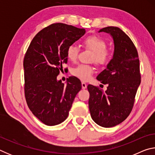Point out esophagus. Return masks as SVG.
<instances>
[{
	"label": "esophagus",
	"mask_w": 155,
	"mask_h": 155,
	"mask_svg": "<svg viewBox=\"0 0 155 155\" xmlns=\"http://www.w3.org/2000/svg\"><path fill=\"white\" fill-rule=\"evenodd\" d=\"M81 85H82V89H83V90H85V89L87 88V84L84 82H82V83H81Z\"/></svg>",
	"instance_id": "1"
}]
</instances>
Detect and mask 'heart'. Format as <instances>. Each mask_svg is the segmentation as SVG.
<instances>
[{"instance_id":"b5f03b06","label":"heart","mask_w":155,"mask_h":155,"mask_svg":"<svg viewBox=\"0 0 155 155\" xmlns=\"http://www.w3.org/2000/svg\"><path fill=\"white\" fill-rule=\"evenodd\" d=\"M83 46L86 48L93 52L91 60L99 65L104 66L109 64L112 58V53L107 50V42L103 38L98 35H90L87 37L83 41ZM79 49L77 46L72 44L67 48L66 54L68 59L71 61L77 60ZM94 72L92 65L81 64L74 68L72 70V74L83 81H87L91 78Z\"/></svg>"}]
</instances>
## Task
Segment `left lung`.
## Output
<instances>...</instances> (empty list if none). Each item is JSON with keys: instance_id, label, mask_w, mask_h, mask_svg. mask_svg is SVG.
I'll return each instance as SVG.
<instances>
[{"instance_id": "1", "label": "left lung", "mask_w": 155, "mask_h": 155, "mask_svg": "<svg viewBox=\"0 0 155 155\" xmlns=\"http://www.w3.org/2000/svg\"><path fill=\"white\" fill-rule=\"evenodd\" d=\"M98 32L109 33L114 44L113 59L97 80L107 84L103 92L89 85V109L97 124L109 128L120 124L129 115L141 83L140 60L134 44L124 31L116 27H107Z\"/></svg>"}]
</instances>
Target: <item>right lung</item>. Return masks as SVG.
Segmentation results:
<instances>
[{
	"label": "right lung",
	"instance_id": "obj_1",
	"mask_svg": "<svg viewBox=\"0 0 155 155\" xmlns=\"http://www.w3.org/2000/svg\"><path fill=\"white\" fill-rule=\"evenodd\" d=\"M85 33L84 28L55 23L43 28L34 37L26 52L25 94L28 108L48 126L61 124L67 118L81 81L67 79L66 85L57 79L62 65L67 64V48Z\"/></svg>",
	"mask_w": 155,
	"mask_h": 155
}]
</instances>
